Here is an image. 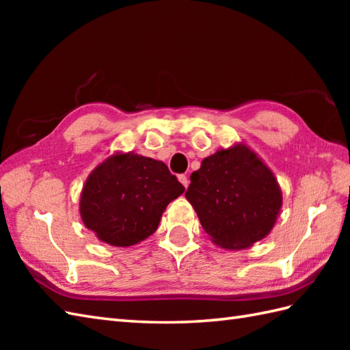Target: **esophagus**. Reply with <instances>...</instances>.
<instances>
[{
    "instance_id": "esophagus-1",
    "label": "esophagus",
    "mask_w": 350,
    "mask_h": 350,
    "mask_svg": "<svg viewBox=\"0 0 350 350\" xmlns=\"http://www.w3.org/2000/svg\"><path fill=\"white\" fill-rule=\"evenodd\" d=\"M179 180H180V183L183 185L185 188H188V185H189V179H188V176H187V174H180V176H179Z\"/></svg>"
}]
</instances>
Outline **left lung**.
<instances>
[{
  "mask_svg": "<svg viewBox=\"0 0 350 350\" xmlns=\"http://www.w3.org/2000/svg\"><path fill=\"white\" fill-rule=\"evenodd\" d=\"M204 232L226 250H245L271 233L282 206L277 177L237 143L202 161L187 191Z\"/></svg>",
  "mask_w": 350,
  "mask_h": 350,
  "instance_id": "1",
  "label": "left lung"
}]
</instances>
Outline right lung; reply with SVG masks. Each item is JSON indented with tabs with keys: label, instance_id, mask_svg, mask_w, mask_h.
<instances>
[{
	"label": "right lung",
	"instance_id": "add662e5",
	"mask_svg": "<svg viewBox=\"0 0 350 350\" xmlns=\"http://www.w3.org/2000/svg\"><path fill=\"white\" fill-rule=\"evenodd\" d=\"M183 185L162 161L116 152L87 177L79 198L84 226L99 241L131 247L153 234Z\"/></svg>",
	"mask_w": 350,
	"mask_h": 350
}]
</instances>
